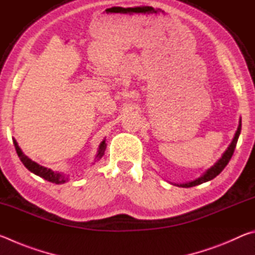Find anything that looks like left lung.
<instances>
[{"label": "left lung", "mask_w": 255, "mask_h": 255, "mask_svg": "<svg viewBox=\"0 0 255 255\" xmlns=\"http://www.w3.org/2000/svg\"><path fill=\"white\" fill-rule=\"evenodd\" d=\"M241 129H242V122L240 119V124H239V127H237V130L234 135V138H233L232 143L228 146L227 149L224 152V154L222 155V157L218 159L217 162H216L213 166L210 167V169L207 170L205 173H202L199 178L193 180V181H190V182L187 183H182V184H175L178 185V187H182V188H190V187H195V185L198 184H201V183H205L207 181H210L213 180L214 178H216L221 172L225 169V166L228 164V162L231 161V158L233 156V153H234L235 147H236V144H237V140H239V137H240V133H241Z\"/></svg>", "instance_id": "1"}]
</instances>
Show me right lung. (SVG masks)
I'll list each match as a JSON object with an SVG mask.
<instances>
[{"mask_svg": "<svg viewBox=\"0 0 255 255\" xmlns=\"http://www.w3.org/2000/svg\"><path fill=\"white\" fill-rule=\"evenodd\" d=\"M13 144H14V147L16 150V154H18L19 158L21 159V162L23 163V165L27 167V169L32 172L38 176H40V178L45 179L47 181H49V182H53L55 184H62V183H65L66 181H68V175H65L62 172H58V171H53L48 169V167H45V166H41L39 164L33 162L32 159H30L27 155H24L22 150L19 147L18 143H16V140L13 138ZM107 147V144H106V138L103 139L100 145H99V148H98V152L96 155V161L97 162L100 159L103 155H105V150ZM94 164V163H93Z\"/></svg>", "mask_w": 255, "mask_h": 255, "instance_id": "1", "label": "right lung"}]
</instances>
